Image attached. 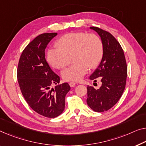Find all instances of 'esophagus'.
Listing matches in <instances>:
<instances>
[{
    "label": "esophagus",
    "instance_id": "obj_1",
    "mask_svg": "<svg viewBox=\"0 0 146 146\" xmlns=\"http://www.w3.org/2000/svg\"><path fill=\"white\" fill-rule=\"evenodd\" d=\"M75 85H76L75 82H69V86H70L71 87H74Z\"/></svg>",
    "mask_w": 146,
    "mask_h": 146
}]
</instances>
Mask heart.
<instances>
[{
    "mask_svg": "<svg viewBox=\"0 0 146 146\" xmlns=\"http://www.w3.org/2000/svg\"><path fill=\"white\" fill-rule=\"evenodd\" d=\"M57 48L49 49L46 59L55 69H63L70 62L73 56L75 64L62 72L67 81H79L88 72V68L95 69L100 64L104 55V44L99 36L84 32L64 35L56 42Z\"/></svg>",
    "mask_w": 146,
    "mask_h": 146,
    "instance_id": "obj_1",
    "label": "heart"
}]
</instances>
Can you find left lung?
I'll use <instances>...</instances> for the list:
<instances>
[{"mask_svg": "<svg viewBox=\"0 0 146 146\" xmlns=\"http://www.w3.org/2000/svg\"><path fill=\"white\" fill-rule=\"evenodd\" d=\"M96 31L103 42L104 55L100 64L90 80L102 85L98 89L87 86L86 103L96 112L106 111L114 106L125 90L127 77V66L121 44L110 33L97 27H90Z\"/></svg>", "mask_w": 146, "mask_h": 146, "instance_id": "1", "label": "left lung"}]
</instances>
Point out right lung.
I'll return each instance as SVG.
<instances>
[{"label":"right lung","instance_id":"add662e5","mask_svg":"<svg viewBox=\"0 0 146 146\" xmlns=\"http://www.w3.org/2000/svg\"><path fill=\"white\" fill-rule=\"evenodd\" d=\"M56 33H43L35 38L21 53L17 78L21 94L33 110L42 116L54 118L65 109V97L70 90L67 82L56 86L60 77L52 70L45 58V49Z\"/></svg>","mask_w":146,"mask_h":146}]
</instances>
